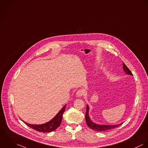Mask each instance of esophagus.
<instances>
[{
	"label": "esophagus",
	"instance_id": "esophagus-1",
	"mask_svg": "<svg viewBox=\"0 0 148 148\" xmlns=\"http://www.w3.org/2000/svg\"><path fill=\"white\" fill-rule=\"evenodd\" d=\"M84 94V91H83V90H79L77 92V93H76V95H77V97H78V98L81 97Z\"/></svg>",
	"mask_w": 148,
	"mask_h": 148
}]
</instances>
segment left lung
Wrapping results in <instances>:
<instances>
[{"label":"left lung","mask_w":148,"mask_h":148,"mask_svg":"<svg viewBox=\"0 0 148 148\" xmlns=\"http://www.w3.org/2000/svg\"><path fill=\"white\" fill-rule=\"evenodd\" d=\"M123 70L125 71V73L128 74V75H133L131 71L129 70V69L128 68V67L125 65V64L123 62ZM88 112H89V107L88 105H87L86 106V123L87 124V125L92 130L97 131H107V130H110L111 129H114L115 128L119 127L120 125H121L122 123H120L119 124H117V125H100V124H98L96 123H94L90 118V116L88 115Z\"/></svg>","instance_id":"obj_1"}]
</instances>
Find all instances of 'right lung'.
<instances>
[{"mask_svg":"<svg viewBox=\"0 0 148 148\" xmlns=\"http://www.w3.org/2000/svg\"><path fill=\"white\" fill-rule=\"evenodd\" d=\"M65 104L62 108L59 111V112L55 116L54 118H53L50 121L42 124L39 125H35V124H31L25 123L23 120H21L26 125H27L30 128H32L33 130L41 132H50L56 130L58 127H60L62 119V115L65 111L66 108Z\"/></svg>","mask_w":148,"mask_h":148,"instance_id":"add662e5","label":"right lung"}]
</instances>
